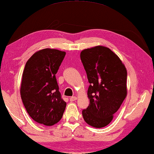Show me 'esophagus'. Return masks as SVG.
I'll use <instances>...</instances> for the list:
<instances>
[{"mask_svg": "<svg viewBox=\"0 0 154 154\" xmlns=\"http://www.w3.org/2000/svg\"><path fill=\"white\" fill-rule=\"evenodd\" d=\"M69 100H70L71 102H73V101H75L77 100V97L75 96H73V97H71L69 98Z\"/></svg>", "mask_w": 154, "mask_h": 154, "instance_id": "1", "label": "esophagus"}]
</instances>
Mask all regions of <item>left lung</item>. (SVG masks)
<instances>
[{
  "instance_id": "8db88e82",
  "label": "left lung",
  "mask_w": 154,
  "mask_h": 154,
  "mask_svg": "<svg viewBox=\"0 0 154 154\" xmlns=\"http://www.w3.org/2000/svg\"><path fill=\"white\" fill-rule=\"evenodd\" d=\"M81 60L90 83V104L82 111L83 119L92 127H105L127 96V70L119 56L105 46L82 50Z\"/></svg>"
}]
</instances>
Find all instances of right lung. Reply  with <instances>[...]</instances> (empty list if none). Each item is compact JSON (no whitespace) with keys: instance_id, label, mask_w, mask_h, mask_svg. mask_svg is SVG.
Segmentation results:
<instances>
[{"instance_id":"add662e5","label":"right lung","mask_w":154,"mask_h":154,"mask_svg":"<svg viewBox=\"0 0 154 154\" xmlns=\"http://www.w3.org/2000/svg\"><path fill=\"white\" fill-rule=\"evenodd\" d=\"M65 54L52 48L40 50L29 59L23 71L20 86L23 104L31 119L46 126L57 123L66 106L55 77Z\"/></svg>"}]
</instances>
